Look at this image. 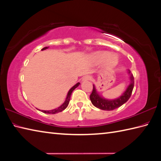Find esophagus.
Instances as JSON below:
<instances>
[{
	"label": "esophagus",
	"instance_id": "esophagus-1",
	"mask_svg": "<svg viewBox=\"0 0 161 161\" xmlns=\"http://www.w3.org/2000/svg\"><path fill=\"white\" fill-rule=\"evenodd\" d=\"M92 77L90 75H86L83 77V79H82V81H88V80H91Z\"/></svg>",
	"mask_w": 161,
	"mask_h": 161
}]
</instances>
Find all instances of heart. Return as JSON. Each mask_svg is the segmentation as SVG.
Here are the masks:
<instances>
[{"instance_id":"b5f03b06","label":"heart","mask_w":161,"mask_h":161,"mask_svg":"<svg viewBox=\"0 0 161 161\" xmlns=\"http://www.w3.org/2000/svg\"><path fill=\"white\" fill-rule=\"evenodd\" d=\"M92 59L97 62L104 59L103 69L106 70L113 68L118 62V57L114 54H109L106 51H98L92 55Z\"/></svg>"}]
</instances>
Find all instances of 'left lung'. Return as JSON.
<instances>
[{
    "label": "left lung",
    "instance_id": "left-lung-1",
    "mask_svg": "<svg viewBox=\"0 0 161 161\" xmlns=\"http://www.w3.org/2000/svg\"><path fill=\"white\" fill-rule=\"evenodd\" d=\"M128 74L130 75V83L127 88L125 91L123 93L122 95L119 97L117 99H106L102 97L99 95L97 91H96L95 85H93V89L92 93L90 95V99L92 103L95 107L99 108L101 110H113L116 108L120 107L123 103H125L128 101L130 96L132 95L133 91L134 84V80L133 75L131 73V71L129 70Z\"/></svg>",
    "mask_w": 161,
    "mask_h": 161
}]
</instances>
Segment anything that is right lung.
Listing matches in <instances>:
<instances>
[{"mask_svg": "<svg viewBox=\"0 0 161 161\" xmlns=\"http://www.w3.org/2000/svg\"><path fill=\"white\" fill-rule=\"evenodd\" d=\"M48 48V47H44V48H42V51H43V50H45V49H47V48ZM80 84V82H78V83H77L75 85L73 86L69 90V92H68V94H67V97H66V98L65 102H64V103H63V104H62V105H61L60 106L58 107V108H55V109L51 110H42V113H47V114H56V113H60V112H62V111H63V110H64V109H66V107L68 106L69 103L70 99V95H71L73 91L75 89V88H77V87L78 86H79Z\"/></svg>", "mask_w": 161, "mask_h": 161, "instance_id": "obj_1", "label": "right lung"}]
</instances>
